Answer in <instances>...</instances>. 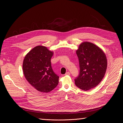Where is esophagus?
<instances>
[{
    "label": "esophagus",
    "instance_id": "34e87169",
    "mask_svg": "<svg viewBox=\"0 0 123 123\" xmlns=\"http://www.w3.org/2000/svg\"><path fill=\"white\" fill-rule=\"evenodd\" d=\"M70 74V73L69 72H67L65 73V75H69Z\"/></svg>",
    "mask_w": 123,
    "mask_h": 123
}]
</instances>
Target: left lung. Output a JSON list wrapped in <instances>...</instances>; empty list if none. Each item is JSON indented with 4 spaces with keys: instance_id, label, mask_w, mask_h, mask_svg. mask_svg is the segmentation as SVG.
<instances>
[{
    "instance_id": "8db88e82",
    "label": "left lung",
    "mask_w": 123,
    "mask_h": 123,
    "mask_svg": "<svg viewBox=\"0 0 123 123\" xmlns=\"http://www.w3.org/2000/svg\"><path fill=\"white\" fill-rule=\"evenodd\" d=\"M79 58L80 73L75 78L76 86L87 91L98 86L105 75L107 60L105 54L95 44L84 42L76 50Z\"/></svg>"
}]
</instances>
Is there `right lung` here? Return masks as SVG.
Returning a JSON list of instances; mask_svg holds the SVG:
<instances>
[{"mask_svg":"<svg viewBox=\"0 0 123 123\" xmlns=\"http://www.w3.org/2000/svg\"><path fill=\"white\" fill-rule=\"evenodd\" d=\"M53 52L42 46L34 47L25 55L23 65L26 80L37 90L48 93L57 86L59 76L52 68Z\"/></svg>","mask_w":123,"mask_h":123,"instance_id":"1","label":"right lung"}]
</instances>
